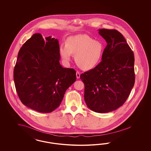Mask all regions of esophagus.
<instances>
[{"label": "esophagus", "mask_w": 151, "mask_h": 151, "mask_svg": "<svg viewBox=\"0 0 151 151\" xmlns=\"http://www.w3.org/2000/svg\"><path fill=\"white\" fill-rule=\"evenodd\" d=\"M76 78H79L80 77V73L78 72V71H76Z\"/></svg>", "instance_id": "34e87169"}]
</instances>
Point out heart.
I'll return each instance as SVG.
<instances>
[{
	"instance_id": "1",
	"label": "heart",
	"mask_w": 151,
	"mask_h": 151,
	"mask_svg": "<svg viewBox=\"0 0 151 151\" xmlns=\"http://www.w3.org/2000/svg\"><path fill=\"white\" fill-rule=\"evenodd\" d=\"M104 47L100 42L93 40L86 34H77L68 37L67 44L63 43L60 52L65 63H68L73 54L75 61L83 70H90L99 63Z\"/></svg>"
}]
</instances>
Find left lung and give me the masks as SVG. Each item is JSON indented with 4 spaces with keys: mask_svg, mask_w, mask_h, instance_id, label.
I'll list each match as a JSON object with an SVG mask.
<instances>
[{
    "mask_svg": "<svg viewBox=\"0 0 151 151\" xmlns=\"http://www.w3.org/2000/svg\"><path fill=\"white\" fill-rule=\"evenodd\" d=\"M99 33L107 42L102 61L81 74L85 84L87 107L97 113H106L123 105L135 81L134 54L121 33L102 29Z\"/></svg>",
    "mask_w": 151,
    "mask_h": 151,
    "instance_id": "1",
    "label": "left lung"
}]
</instances>
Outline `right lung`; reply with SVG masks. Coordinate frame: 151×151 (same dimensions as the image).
<instances>
[{
  "label": "right lung",
  "mask_w": 151,
  "mask_h": 151,
  "mask_svg": "<svg viewBox=\"0 0 151 151\" xmlns=\"http://www.w3.org/2000/svg\"><path fill=\"white\" fill-rule=\"evenodd\" d=\"M59 41L32 35L20 48L14 69L16 91L23 104L49 113L59 106L66 90L76 80L73 69L60 64Z\"/></svg>",
  "instance_id": "obj_1"
}]
</instances>
